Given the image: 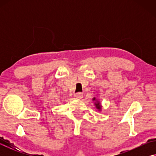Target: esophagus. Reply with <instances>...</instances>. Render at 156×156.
Segmentation results:
<instances>
[{"mask_svg":"<svg viewBox=\"0 0 156 156\" xmlns=\"http://www.w3.org/2000/svg\"><path fill=\"white\" fill-rule=\"evenodd\" d=\"M83 97V94L81 92H77L75 94V97L77 98V99H82Z\"/></svg>","mask_w":156,"mask_h":156,"instance_id":"1","label":"esophagus"}]
</instances>
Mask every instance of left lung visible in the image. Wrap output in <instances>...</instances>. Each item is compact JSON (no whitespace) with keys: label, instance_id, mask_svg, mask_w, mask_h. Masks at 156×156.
Returning <instances> with one entry per match:
<instances>
[{"label":"left lung","instance_id":"8db88e82","mask_svg":"<svg viewBox=\"0 0 156 156\" xmlns=\"http://www.w3.org/2000/svg\"><path fill=\"white\" fill-rule=\"evenodd\" d=\"M93 100H95V98H94V99H93ZM95 104H96V106H97V108H99V109H100V108H101V106L99 105V102H97V103H96Z\"/></svg>","mask_w":156,"mask_h":156}]
</instances>
